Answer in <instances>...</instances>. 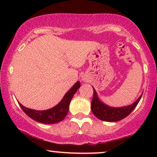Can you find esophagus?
<instances>
[{"label":"esophagus","instance_id":"obj_1","mask_svg":"<svg viewBox=\"0 0 157 157\" xmlns=\"http://www.w3.org/2000/svg\"><path fill=\"white\" fill-rule=\"evenodd\" d=\"M82 80H83V81H85V82H88V80L86 78H85V77H83V78H82Z\"/></svg>","mask_w":157,"mask_h":157}]
</instances>
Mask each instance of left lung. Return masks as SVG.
I'll list each match as a JSON object with an SVG mask.
<instances>
[{
	"mask_svg": "<svg viewBox=\"0 0 157 157\" xmlns=\"http://www.w3.org/2000/svg\"><path fill=\"white\" fill-rule=\"evenodd\" d=\"M94 89L93 99L91 101V111L100 120L108 122H117L124 119L132 112L141 99L142 95L132 105L122 108H112L105 105L99 100L97 92Z\"/></svg>",
	"mask_w": 157,
	"mask_h": 157,
	"instance_id": "left-lung-1",
	"label": "left lung"
}]
</instances>
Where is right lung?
<instances>
[{"label": "right lung", "instance_id": "obj_1", "mask_svg": "<svg viewBox=\"0 0 157 157\" xmlns=\"http://www.w3.org/2000/svg\"><path fill=\"white\" fill-rule=\"evenodd\" d=\"M80 82L79 81L74 85L67 93L65 94L63 100L60 102V103L57 104L52 109L48 110H45V111H35L28 108L24 107V106L19 103L20 106L25 113L28 115L30 118L35 121L41 122L44 124H55L57 122L62 121L66 117L68 111V107H69L70 102H71V98L74 96L77 90L80 88Z\"/></svg>", "mask_w": 157, "mask_h": 157}]
</instances>
